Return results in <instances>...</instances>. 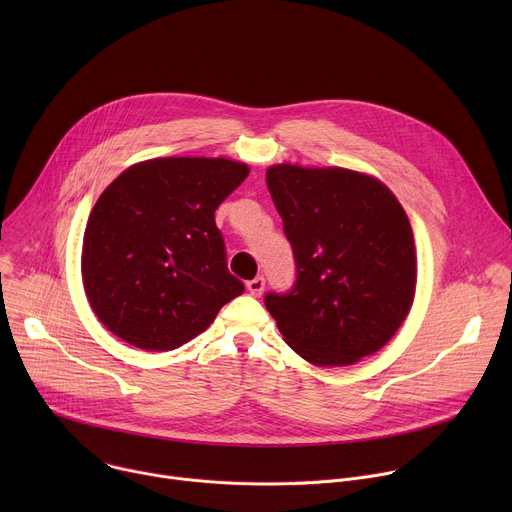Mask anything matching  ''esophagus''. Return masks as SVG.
I'll list each match as a JSON object with an SVG mask.
<instances>
[{
	"label": "esophagus",
	"instance_id": "esophagus-1",
	"mask_svg": "<svg viewBox=\"0 0 512 512\" xmlns=\"http://www.w3.org/2000/svg\"><path fill=\"white\" fill-rule=\"evenodd\" d=\"M247 289H249L251 296L259 298V296L263 294V289H265V277H263V275H257L255 279L247 281Z\"/></svg>",
	"mask_w": 512,
	"mask_h": 512
}]
</instances>
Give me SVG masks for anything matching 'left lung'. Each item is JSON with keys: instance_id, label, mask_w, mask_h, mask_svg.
I'll list each match as a JSON object with an SVG mask.
<instances>
[{"instance_id": "8db88e82", "label": "left lung", "mask_w": 512, "mask_h": 512, "mask_svg": "<svg viewBox=\"0 0 512 512\" xmlns=\"http://www.w3.org/2000/svg\"><path fill=\"white\" fill-rule=\"evenodd\" d=\"M265 180L298 271L287 294L265 296L287 346L316 367H346L383 348L417 281L399 200L377 178L344 168L277 164Z\"/></svg>"}]
</instances>
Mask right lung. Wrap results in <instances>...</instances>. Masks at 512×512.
Listing matches in <instances>:
<instances>
[{"instance_id": "right-lung-1", "label": "right lung", "mask_w": 512, "mask_h": 512, "mask_svg": "<svg viewBox=\"0 0 512 512\" xmlns=\"http://www.w3.org/2000/svg\"><path fill=\"white\" fill-rule=\"evenodd\" d=\"M247 176V164L227 158H156L105 188L85 229L81 269L107 330L143 350H172L243 294L214 210Z\"/></svg>"}]
</instances>
